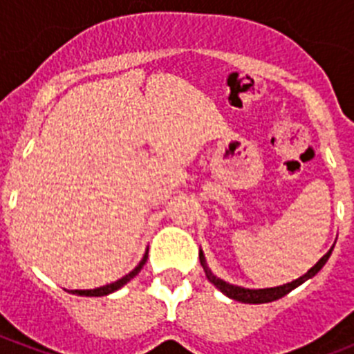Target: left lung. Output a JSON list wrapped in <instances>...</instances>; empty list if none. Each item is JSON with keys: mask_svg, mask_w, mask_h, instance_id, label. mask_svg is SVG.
<instances>
[{"mask_svg": "<svg viewBox=\"0 0 354 354\" xmlns=\"http://www.w3.org/2000/svg\"><path fill=\"white\" fill-rule=\"evenodd\" d=\"M333 246H331V248L328 250L326 255H323V257L319 259L317 264L306 271L303 277L296 278V280H292L290 283H283V286H278V287H268V289H245V287L232 286V283H227L225 280H221V278L214 277V274L211 273V270L207 268V264H205V257L202 252H200V264H202V268H204L205 277H207L209 282L214 283V286L218 287V289H220L225 296H228V298H232V299H236V301H241V303H270V301H274V299L283 298L286 294H289L290 290L296 289L298 286H301V283L306 282L308 278L315 277L319 271L323 270V266L326 264L328 259H330L331 252H333Z\"/></svg>", "mask_w": 354, "mask_h": 354, "instance_id": "obj_1", "label": "left lung"}]
</instances>
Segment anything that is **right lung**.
I'll return each mask as SVG.
<instances>
[{"mask_svg": "<svg viewBox=\"0 0 354 354\" xmlns=\"http://www.w3.org/2000/svg\"><path fill=\"white\" fill-rule=\"evenodd\" d=\"M147 257H149V255H147V253H145V255H143L142 261H140V264L136 266V268H134V270L131 271V273H127L126 277H122L120 280H117V282L108 283V286H102V287H97V289H90V290H71V292H72V294H77V296H106V294L115 292V290H118V289H120V287L126 286V283L129 282V280H133V278L136 277V274H138L140 271H142L143 264H145V262H147Z\"/></svg>", "mask_w": 354, "mask_h": 354, "instance_id": "obj_1", "label": "right lung"}]
</instances>
